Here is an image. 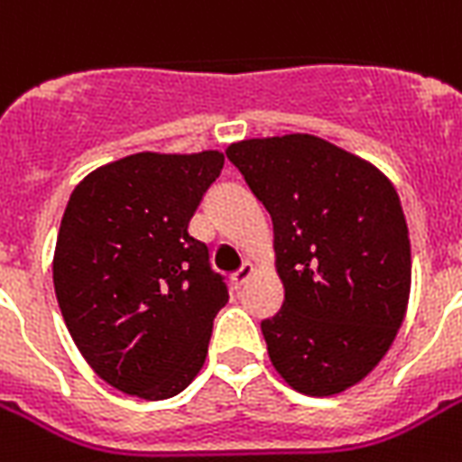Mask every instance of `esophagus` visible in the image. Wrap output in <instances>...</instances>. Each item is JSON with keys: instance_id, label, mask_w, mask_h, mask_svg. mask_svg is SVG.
I'll list each match as a JSON object with an SVG mask.
<instances>
[{"instance_id": "esophagus-1", "label": "esophagus", "mask_w": 462, "mask_h": 462, "mask_svg": "<svg viewBox=\"0 0 462 462\" xmlns=\"http://www.w3.org/2000/svg\"><path fill=\"white\" fill-rule=\"evenodd\" d=\"M254 271H256V268H254V263H252V261H246L245 266L239 268L237 273L232 275V282H235V288H237V290L242 288V285H245V282L249 281V278H252V275H254Z\"/></svg>"}]
</instances>
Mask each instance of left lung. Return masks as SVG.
Returning <instances> with one entry per match:
<instances>
[{"label":"left lung","mask_w":462,"mask_h":462,"mask_svg":"<svg viewBox=\"0 0 462 462\" xmlns=\"http://www.w3.org/2000/svg\"><path fill=\"white\" fill-rule=\"evenodd\" d=\"M227 158L273 220L285 302L261 321L288 386L336 395L379 365L410 297L408 223L386 174L311 134L232 143Z\"/></svg>","instance_id":"1"}]
</instances>
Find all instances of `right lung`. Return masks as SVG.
Here are the masks:
<instances>
[{
  "label": "right lung",
  "mask_w": 462,
  "mask_h": 462,
  "mask_svg": "<svg viewBox=\"0 0 462 462\" xmlns=\"http://www.w3.org/2000/svg\"><path fill=\"white\" fill-rule=\"evenodd\" d=\"M223 162L220 151L134 153L93 170L69 199L57 302L83 359L122 393L172 398L206 362L227 285L189 220Z\"/></svg>",
  "instance_id": "add662e5"
}]
</instances>
